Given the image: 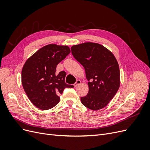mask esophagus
Here are the masks:
<instances>
[{
  "label": "esophagus",
  "instance_id": "1",
  "mask_svg": "<svg viewBox=\"0 0 150 150\" xmlns=\"http://www.w3.org/2000/svg\"><path fill=\"white\" fill-rule=\"evenodd\" d=\"M81 83V81L80 80H77L76 82V83H74V87H76V86H78Z\"/></svg>",
  "mask_w": 150,
  "mask_h": 150
}]
</instances>
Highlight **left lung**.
<instances>
[{"label":"left lung","instance_id":"8db88e82","mask_svg":"<svg viewBox=\"0 0 150 150\" xmlns=\"http://www.w3.org/2000/svg\"><path fill=\"white\" fill-rule=\"evenodd\" d=\"M74 57L84 67L89 92L81 98L83 105L94 111L105 107L115 96L120 85V68L110 50L94 42L71 47Z\"/></svg>","mask_w":150,"mask_h":150}]
</instances>
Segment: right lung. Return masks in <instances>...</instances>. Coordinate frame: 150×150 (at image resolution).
Here are the masks:
<instances>
[{
	"label": "right lung",
	"instance_id": "obj_1",
	"mask_svg": "<svg viewBox=\"0 0 150 150\" xmlns=\"http://www.w3.org/2000/svg\"><path fill=\"white\" fill-rule=\"evenodd\" d=\"M71 52L67 46L49 44L40 48L25 62L22 69V84L27 96L35 106L42 110L59 103L66 88L73 85L65 83L66 72L56 73L57 64Z\"/></svg>",
	"mask_w": 150,
	"mask_h": 150
}]
</instances>
